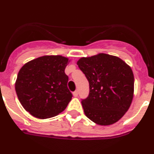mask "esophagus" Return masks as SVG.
Segmentation results:
<instances>
[{"mask_svg":"<svg viewBox=\"0 0 154 154\" xmlns=\"http://www.w3.org/2000/svg\"><path fill=\"white\" fill-rule=\"evenodd\" d=\"M73 95H74V97H77V96H78V91H77V90H76V91L73 92Z\"/></svg>","mask_w":154,"mask_h":154,"instance_id":"esophagus-1","label":"esophagus"}]
</instances>
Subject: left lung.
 Masks as SVG:
<instances>
[{
    "mask_svg": "<svg viewBox=\"0 0 154 154\" xmlns=\"http://www.w3.org/2000/svg\"><path fill=\"white\" fill-rule=\"evenodd\" d=\"M90 84V93L81 103L86 116L100 125L117 122L128 110L134 97L131 68L114 55L100 53L77 62Z\"/></svg>",
    "mask_w": 154,
    "mask_h": 154,
    "instance_id": "left-lung-1",
    "label": "left lung"
}]
</instances>
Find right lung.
Masks as SVG:
<instances>
[{
	"label": "right lung",
	"instance_id": "1",
	"mask_svg": "<svg viewBox=\"0 0 154 154\" xmlns=\"http://www.w3.org/2000/svg\"><path fill=\"white\" fill-rule=\"evenodd\" d=\"M61 55H44L26 63L17 74L15 90L23 107L45 119L64 111L72 99L64 70L70 62Z\"/></svg>",
	"mask_w": 154,
	"mask_h": 154
}]
</instances>
